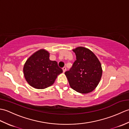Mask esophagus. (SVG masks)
<instances>
[{
	"label": "esophagus",
	"mask_w": 129,
	"mask_h": 129,
	"mask_svg": "<svg viewBox=\"0 0 129 129\" xmlns=\"http://www.w3.org/2000/svg\"><path fill=\"white\" fill-rule=\"evenodd\" d=\"M66 68L65 67H64V68H62V71H63V73H65V71H66Z\"/></svg>",
	"instance_id": "esophagus-1"
}]
</instances>
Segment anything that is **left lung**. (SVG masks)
Segmentation results:
<instances>
[{"label":"left lung","mask_w":129,"mask_h":129,"mask_svg":"<svg viewBox=\"0 0 129 129\" xmlns=\"http://www.w3.org/2000/svg\"><path fill=\"white\" fill-rule=\"evenodd\" d=\"M76 60L69 71L65 73L70 87L81 94L92 91L98 85L102 76L101 64L90 49L79 46L73 49Z\"/></svg>","instance_id":"8db88e82"}]
</instances>
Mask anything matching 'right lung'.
<instances>
[{"label":"right lung","instance_id":"add662e5","mask_svg":"<svg viewBox=\"0 0 129 129\" xmlns=\"http://www.w3.org/2000/svg\"><path fill=\"white\" fill-rule=\"evenodd\" d=\"M50 53L40 49L26 60L23 67L24 75L28 83L35 89H43L52 85L62 70L56 61L49 59Z\"/></svg>","mask_w":129,"mask_h":129}]
</instances>
